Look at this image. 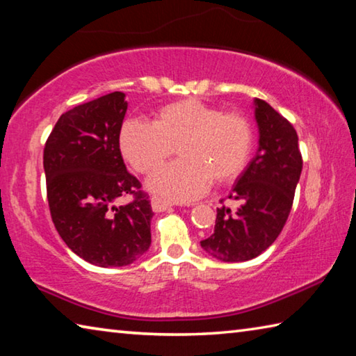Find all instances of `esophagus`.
I'll return each mask as SVG.
<instances>
[{"label": "esophagus", "instance_id": "34e87169", "mask_svg": "<svg viewBox=\"0 0 356 356\" xmlns=\"http://www.w3.org/2000/svg\"><path fill=\"white\" fill-rule=\"evenodd\" d=\"M150 204H152L154 212H165V210L172 207V204L170 201L161 200V197H159V196L150 197Z\"/></svg>", "mask_w": 356, "mask_h": 356}]
</instances>
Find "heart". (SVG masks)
<instances>
[{"mask_svg":"<svg viewBox=\"0 0 356 356\" xmlns=\"http://www.w3.org/2000/svg\"><path fill=\"white\" fill-rule=\"evenodd\" d=\"M119 146L134 170L149 174L176 152L182 160L156 171L149 188L174 201L201 196L212 180L229 184L248 165L252 150L250 120L240 113H221L197 99H184L155 111L152 122L129 119Z\"/></svg>","mask_w":356,"mask_h":356,"instance_id":"b5f03b06","label":"heart"}]
</instances>
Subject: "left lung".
I'll use <instances>...</instances> for the list:
<instances>
[{
	"mask_svg": "<svg viewBox=\"0 0 356 356\" xmlns=\"http://www.w3.org/2000/svg\"><path fill=\"white\" fill-rule=\"evenodd\" d=\"M259 147L240 174L229 200L242 201L236 212L216 209L215 231L202 250L221 262H243L272 245L291 213L303 160L297 131L267 102L254 99Z\"/></svg>",
	"mask_w": 356,
	"mask_h": 356,
	"instance_id": "left-lung-1",
	"label": "left lung"
}]
</instances>
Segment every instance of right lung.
Instances as JSON below:
<instances>
[{
    "label": "right lung",
    "instance_id": "1",
    "mask_svg": "<svg viewBox=\"0 0 356 356\" xmlns=\"http://www.w3.org/2000/svg\"><path fill=\"white\" fill-rule=\"evenodd\" d=\"M124 92L78 105L58 119L45 143L44 170L51 220L65 245L97 267H124L150 246L154 212L141 184L125 168L119 134ZM134 194L127 207L120 195Z\"/></svg>",
    "mask_w": 356,
    "mask_h": 356
}]
</instances>
